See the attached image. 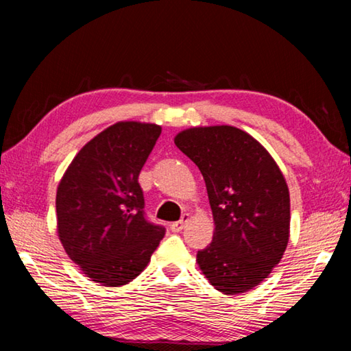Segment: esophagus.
<instances>
[{
  "instance_id": "esophagus-1",
  "label": "esophagus",
  "mask_w": 351,
  "mask_h": 351,
  "mask_svg": "<svg viewBox=\"0 0 351 351\" xmlns=\"http://www.w3.org/2000/svg\"><path fill=\"white\" fill-rule=\"evenodd\" d=\"M187 219H189V215H184V217L180 219V221L171 223V224H170L171 232H181V230L184 229V226H186V223H187Z\"/></svg>"
}]
</instances>
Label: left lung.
<instances>
[{
  "label": "left lung",
  "mask_w": 351,
  "mask_h": 351,
  "mask_svg": "<svg viewBox=\"0 0 351 351\" xmlns=\"http://www.w3.org/2000/svg\"><path fill=\"white\" fill-rule=\"evenodd\" d=\"M175 145L198 165L215 223L197 263L223 294L252 289L282 260L289 240V190L268 150L230 125L193 127Z\"/></svg>",
  "instance_id": "left-lung-1"
}]
</instances>
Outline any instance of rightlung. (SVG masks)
Returning a JSON list of instances; mask_svg holds the SVG:
<instances>
[{
    "label": "right lung",
    "mask_w": 351,
    "mask_h": 351,
    "mask_svg": "<svg viewBox=\"0 0 351 351\" xmlns=\"http://www.w3.org/2000/svg\"><path fill=\"white\" fill-rule=\"evenodd\" d=\"M159 134L156 123H114L83 145L57 187L58 239L83 274L104 287L134 280L165 234L145 219L138 182Z\"/></svg>",
    "instance_id": "1"
}]
</instances>
